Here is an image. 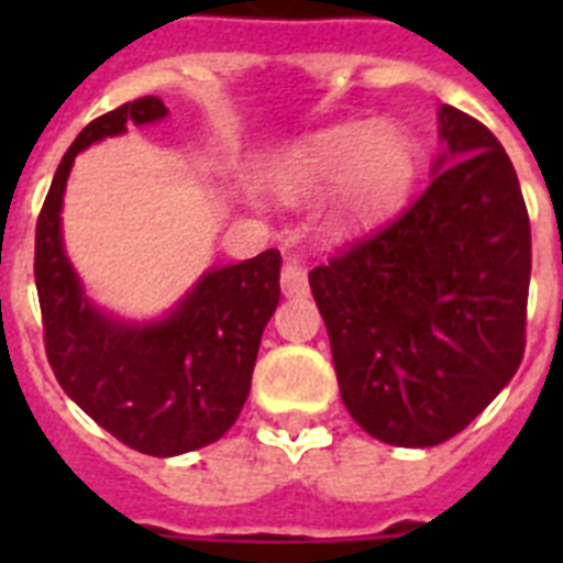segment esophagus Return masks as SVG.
Masks as SVG:
<instances>
[{"label":"esophagus","mask_w":563,"mask_h":563,"mask_svg":"<svg viewBox=\"0 0 563 563\" xmlns=\"http://www.w3.org/2000/svg\"><path fill=\"white\" fill-rule=\"evenodd\" d=\"M280 286L286 298H307L309 295V280L307 268L298 263V260H286L280 274Z\"/></svg>","instance_id":"34e87169"}]
</instances>
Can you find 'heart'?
Masks as SVG:
<instances>
[{"mask_svg":"<svg viewBox=\"0 0 563 563\" xmlns=\"http://www.w3.org/2000/svg\"><path fill=\"white\" fill-rule=\"evenodd\" d=\"M335 184L324 207L330 236H351L397 210L415 184V148L394 125L333 128L291 154L272 178L274 192L307 201Z\"/></svg>","mask_w":563,"mask_h":563,"instance_id":"b5f03b06","label":"heart"}]
</instances>
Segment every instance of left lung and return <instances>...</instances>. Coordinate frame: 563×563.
<instances>
[{
    "label": "left lung",
    "instance_id": "1",
    "mask_svg": "<svg viewBox=\"0 0 563 563\" xmlns=\"http://www.w3.org/2000/svg\"><path fill=\"white\" fill-rule=\"evenodd\" d=\"M427 192L391 224L309 272L339 391L368 435L435 446L520 368L532 230L506 148L462 110H438Z\"/></svg>",
    "mask_w": 563,
    "mask_h": 563
}]
</instances>
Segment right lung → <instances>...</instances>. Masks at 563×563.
<instances>
[{
  "mask_svg": "<svg viewBox=\"0 0 563 563\" xmlns=\"http://www.w3.org/2000/svg\"><path fill=\"white\" fill-rule=\"evenodd\" d=\"M157 96L92 119L57 166L37 219L46 356L57 383L131 450L169 459L219 441L245 406L265 324L280 303V251L210 268L163 318L125 321L87 298L64 247L60 210L75 157L128 125L166 119Z\"/></svg>",
  "mask_w": 563,
  "mask_h": 563,
  "instance_id": "add662e5",
  "label": "right lung"
}]
</instances>
